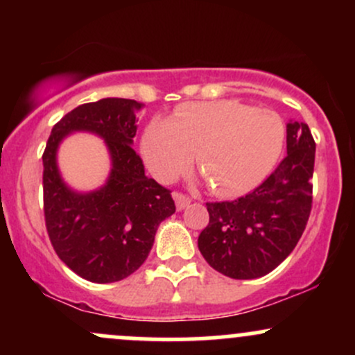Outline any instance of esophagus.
<instances>
[{"label":"esophagus","mask_w":355,"mask_h":355,"mask_svg":"<svg viewBox=\"0 0 355 355\" xmlns=\"http://www.w3.org/2000/svg\"><path fill=\"white\" fill-rule=\"evenodd\" d=\"M173 198H175V205H177V210H183L187 205L191 202L190 197H187V195H183L182 191H175L173 193Z\"/></svg>","instance_id":"34e87169"}]
</instances>
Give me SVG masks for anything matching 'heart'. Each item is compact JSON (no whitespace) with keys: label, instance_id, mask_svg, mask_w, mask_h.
<instances>
[{"label":"heart","instance_id":"heart-1","mask_svg":"<svg viewBox=\"0 0 355 355\" xmlns=\"http://www.w3.org/2000/svg\"><path fill=\"white\" fill-rule=\"evenodd\" d=\"M285 126L277 113L232 100L180 107L168 121L155 120L141 138V155L158 180L189 168L191 153L211 190L235 197L252 190L274 168Z\"/></svg>","mask_w":355,"mask_h":355}]
</instances>
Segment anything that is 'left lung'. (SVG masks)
Wrapping results in <instances>:
<instances>
[{
  "label": "left lung",
  "instance_id": "8db88e82",
  "mask_svg": "<svg viewBox=\"0 0 355 355\" xmlns=\"http://www.w3.org/2000/svg\"><path fill=\"white\" fill-rule=\"evenodd\" d=\"M315 141L305 123H287V157L255 190L234 202L207 203L198 250L230 279H259L291 255L312 209Z\"/></svg>",
  "mask_w": 355,
  "mask_h": 355
}]
</instances>
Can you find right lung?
<instances>
[{"label":"right lung","instance_id":"obj_1","mask_svg":"<svg viewBox=\"0 0 355 355\" xmlns=\"http://www.w3.org/2000/svg\"><path fill=\"white\" fill-rule=\"evenodd\" d=\"M135 100L103 98L71 110L53 126L43 153V210L56 255L81 279L110 284L140 268L155 242L158 225L175 214L170 190L145 177L133 150ZM73 131L95 132L112 158L107 183L81 194L62 182L55 152Z\"/></svg>","mask_w":355,"mask_h":355}]
</instances>
